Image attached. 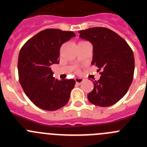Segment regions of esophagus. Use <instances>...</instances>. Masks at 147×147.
Returning <instances> with one entry per match:
<instances>
[{
  "label": "esophagus",
  "instance_id": "esophagus-1",
  "mask_svg": "<svg viewBox=\"0 0 147 147\" xmlns=\"http://www.w3.org/2000/svg\"><path fill=\"white\" fill-rule=\"evenodd\" d=\"M75 81H76V84H78V85H80L81 83L83 82L84 80H83V79H82V78L76 77V78H75Z\"/></svg>",
  "mask_w": 147,
  "mask_h": 147
}]
</instances>
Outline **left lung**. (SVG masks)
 Instances as JSON below:
<instances>
[{"label": "left lung", "mask_w": 147, "mask_h": 147, "mask_svg": "<svg viewBox=\"0 0 147 147\" xmlns=\"http://www.w3.org/2000/svg\"><path fill=\"white\" fill-rule=\"evenodd\" d=\"M79 34L93 45L91 64L102 70L99 80L93 81L94 88L88 94V100L100 107L111 106L124 97L132 84L133 52L124 39L109 28L93 27Z\"/></svg>", "instance_id": "obj_1"}]
</instances>
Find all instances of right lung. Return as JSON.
Listing matches in <instances>:
<instances>
[{
  "label": "right lung",
  "mask_w": 147,
  "mask_h": 147,
  "mask_svg": "<svg viewBox=\"0 0 147 147\" xmlns=\"http://www.w3.org/2000/svg\"><path fill=\"white\" fill-rule=\"evenodd\" d=\"M75 36L73 32L48 28L20 49L18 63L20 85L28 98L42 110H58L69 101L76 82L55 79L51 65L59 63L61 45Z\"/></svg>",
  "instance_id": "obj_1"
}]
</instances>
